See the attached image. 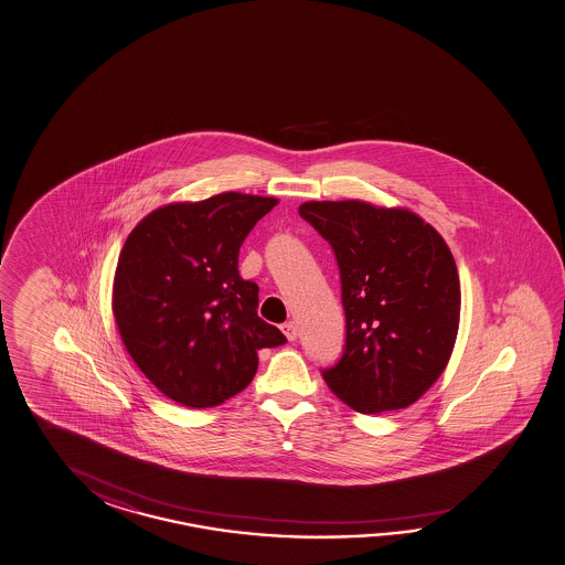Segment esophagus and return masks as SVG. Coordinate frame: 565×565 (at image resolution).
<instances>
[{
  "instance_id": "1",
  "label": "esophagus",
  "mask_w": 565,
  "mask_h": 565,
  "mask_svg": "<svg viewBox=\"0 0 565 565\" xmlns=\"http://www.w3.org/2000/svg\"><path fill=\"white\" fill-rule=\"evenodd\" d=\"M281 331H284V335H286L289 341L298 340L299 330L294 321H286V323L281 326Z\"/></svg>"
}]
</instances>
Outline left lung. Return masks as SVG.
Masks as SVG:
<instances>
[{
  "instance_id": "8db88e82",
  "label": "left lung",
  "mask_w": 565,
  "mask_h": 565,
  "mask_svg": "<svg viewBox=\"0 0 565 565\" xmlns=\"http://www.w3.org/2000/svg\"><path fill=\"white\" fill-rule=\"evenodd\" d=\"M299 215L340 267L345 343L326 384L362 414L404 409L446 370L459 326V277L441 235L416 213L308 202Z\"/></svg>"
}]
</instances>
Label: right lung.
I'll return each mask as SVG.
<instances>
[{
  "label": "right lung",
  "mask_w": 565,
  "mask_h": 565,
  "mask_svg": "<svg viewBox=\"0 0 565 565\" xmlns=\"http://www.w3.org/2000/svg\"><path fill=\"white\" fill-rule=\"evenodd\" d=\"M274 198L220 193L143 217L119 254L114 316L134 362L161 394L213 407L257 372V352L286 335L257 316V288L237 271L247 234Z\"/></svg>",
  "instance_id": "obj_1"
}]
</instances>
